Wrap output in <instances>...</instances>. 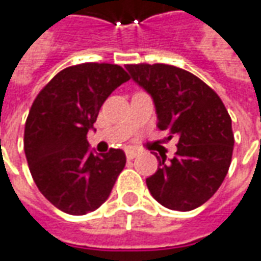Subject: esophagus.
<instances>
[{
  "instance_id": "esophagus-1",
  "label": "esophagus",
  "mask_w": 261,
  "mask_h": 261,
  "mask_svg": "<svg viewBox=\"0 0 261 261\" xmlns=\"http://www.w3.org/2000/svg\"><path fill=\"white\" fill-rule=\"evenodd\" d=\"M125 156H127L128 160H131V159H134L136 156H137V151H136V150H133V148H128V150H125Z\"/></svg>"
}]
</instances>
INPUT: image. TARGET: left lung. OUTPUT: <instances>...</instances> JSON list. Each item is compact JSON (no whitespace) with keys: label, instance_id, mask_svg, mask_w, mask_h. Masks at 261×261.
<instances>
[{"label":"left lung","instance_id":"1","mask_svg":"<svg viewBox=\"0 0 261 261\" xmlns=\"http://www.w3.org/2000/svg\"><path fill=\"white\" fill-rule=\"evenodd\" d=\"M131 77L151 95L158 127L177 137L175 158L158 156L146 179L151 196L175 211L205 203L225 179L232 158L231 117L217 92L193 73L165 63L127 65Z\"/></svg>","mask_w":261,"mask_h":261}]
</instances>
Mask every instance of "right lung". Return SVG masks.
Instances as JSON below:
<instances>
[{"instance_id": "1", "label": "right lung", "mask_w": 261, "mask_h": 261, "mask_svg": "<svg viewBox=\"0 0 261 261\" xmlns=\"http://www.w3.org/2000/svg\"><path fill=\"white\" fill-rule=\"evenodd\" d=\"M130 79L118 65L81 63L60 70L33 102L24 151L34 184L60 211L85 215L110 196L125 153L89 151L86 134L115 88Z\"/></svg>"}]
</instances>
